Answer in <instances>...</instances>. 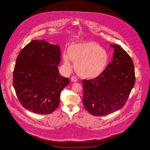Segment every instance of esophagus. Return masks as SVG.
I'll return each mask as SVG.
<instances>
[{
  "label": "esophagus",
  "instance_id": "34e87169",
  "mask_svg": "<svg viewBox=\"0 0 150 150\" xmlns=\"http://www.w3.org/2000/svg\"><path fill=\"white\" fill-rule=\"evenodd\" d=\"M71 81L73 82H76L78 81V79L75 76H72L71 78Z\"/></svg>",
  "mask_w": 150,
  "mask_h": 150
}]
</instances>
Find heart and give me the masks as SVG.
<instances>
[{
    "mask_svg": "<svg viewBox=\"0 0 150 150\" xmlns=\"http://www.w3.org/2000/svg\"><path fill=\"white\" fill-rule=\"evenodd\" d=\"M70 60L75 63V69L82 78L94 79L105 71L109 61L107 51L93 42L77 43L71 45L67 53L63 55V62L70 68Z\"/></svg>",
    "mask_w": 150,
    "mask_h": 150,
    "instance_id": "1",
    "label": "heart"
}]
</instances>
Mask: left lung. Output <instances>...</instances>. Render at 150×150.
Wrapping results in <instances>:
<instances>
[{
  "label": "left lung",
  "instance_id": "left-lung-1",
  "mask_svg": "<svg viewBox=\"0 0 150 150\" xmlns=\"http://www.w3.org/2000/svg\"><path fill=\"white\" fill-rule=\"evenodd\" d=\"M110 47L114 48L113 61L98 77L82 81L84 106L94 116L107 115L120 110L135 83L131 57L118 45Z\"/></svg>",
  "mask_w": 150,
  "mask_h": 150
}]
</instances>
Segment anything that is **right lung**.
Wrapping results in <instances>:
<instances>
[{"label":"right lung","mask_w":150,"mask_h":150,"mask_svg":"<svg viewBox=\"0 0 150 150\" xmlns=\"http://www.w3.org/2000/svg\"><path fill=\"white\" fill-rule=\"evenodd\" d=\"M60 61V47L44 40H32L21 50L14 66L13 86L23 107L44 115L57 108L61 92L70 83L58 72Z\"/></svg>","instance_id":"1"}]
</instances>
